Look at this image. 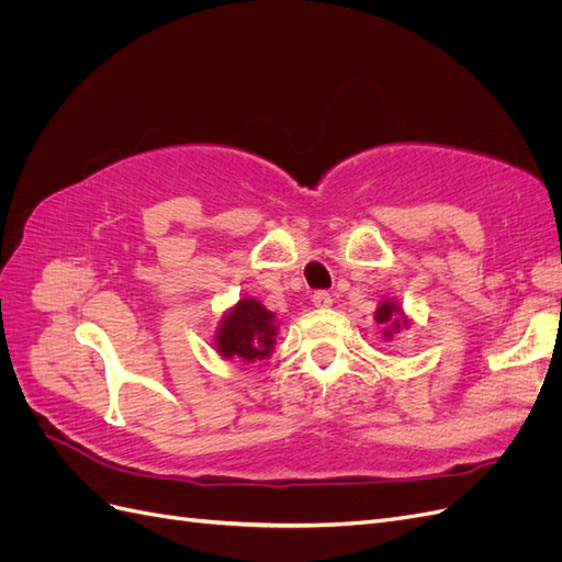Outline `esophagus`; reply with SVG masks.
<instances>
[{
  "label": "esophagus",
  "mask_w": 562,
  "mask_h": 562,
  "mask_svg": "<svg viewBox=\"0 0 562 562\" xmlns=\"http://www.w3.org/2000/svg\"><path fill=\"white\" fill-rule=\"evenodd\" d=\"M312 302H314V307H318V310H328L333 304V295L328 291H318V293L312 295Z\"/></svg>",
  "instance_id": "34e87169"
}]
</instances>
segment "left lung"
Returning a JSON list of instances; mask_svg holds the SVG:
<instances>
[{
    "label": "left lung",
    "mask_w": 562,
    "mask_h": 562,
    "mask_svg": "<svg viewBox=\"0 0 562 562\" xmlns=\"http://www.w3.org/2000/svg\"><path fill=\"white\" fill-rule=\"evenodd\" d=\"M375 321L382 326L384 339H394V335L401 333V328L411 326V318L405 316V312L398 307V304H396L394 300H382V302L378 304Z\"/></svg>",
    "instance_id": "obj_1"
}]
</instances>
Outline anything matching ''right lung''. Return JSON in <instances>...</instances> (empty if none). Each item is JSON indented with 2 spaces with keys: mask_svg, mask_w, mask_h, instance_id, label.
Wrapping results in <instances>:
<instances>
[{
  "mask_svg": "<svg viewBox=\"0 0 562 562\" xmlns=\"http://www.w3.org/2000/svg\"><path fill=\"white\" fill-rule=\"evenodd\" d=\"M277 333V314H271L255 297H241L220 321L215 330V351L227 361H262L274 351Z\"/></svg>",
  "mask_w": 562,
  "mask_h": 562,
  "instance_id": "obj_1",
  "label": "right lung"
}]
</instances>
